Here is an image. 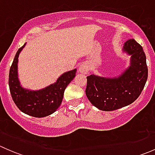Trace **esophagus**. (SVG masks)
Listing matches in <instances>:
<instances>
[{"label":"esophagus","instance_id":"34e87169","mask_svg":"<svg viewBox=\"0 0 155 155\" xmlns=\"http://www.w3.org/2000/svg\"><path fill=\"white\" fill-rule=\"evenodd\" d=\"M89 70H90V67H89L88 64L86 63V62H83V63H82L79 65V73H83V74H87L89 72Z\"/></svg>","mask_w":155,"mask_h":155}]
</instances>
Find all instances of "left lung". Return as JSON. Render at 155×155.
Returning <instances> with one entry per match:
<instances>
[{"label":"left lung","instance_id":"8db88e82","mask_svg":"<svg viewBox=\"0 0 155 155\" xmlns=\"http://www.w3.org/2000/svg\"><path fill=\"white\" fill-rule=\"evenodd\" d=\"M122 50L130 55V62L119 76H87L85 94L92 105L100 110L113 111L130 105L139 97L146 83L148 67L143 47L131 39L124 43Z\"/></svg>","mask_w":155,"mask_h":155}]
</instances>
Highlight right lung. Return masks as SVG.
<instances>
[{
	"instance_id": "1",
	"label": "right lung",
	"mask_w": 155,
	"mask_h": 155,
	"mask_svg": "<svg viewBox=\"0 0 155 155\" xmlns=\"http://www.w3.org/2000/svg\"><path fill=\"white\" fill-rule=\"evenodd\" d=\"M25 44L18 48L10 67L9 73L10 94L15 104L21 112L36 118H43L54 113L60 107L65 89L76 76V69L63 73L54 84L43 89L31 91L24 88L18 80V61L19 53Z\"/></svg>"
}]
</instances>
